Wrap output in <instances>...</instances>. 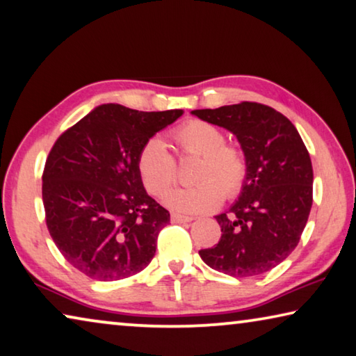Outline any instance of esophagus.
Here are the masks:
<instances>
[{"label": "esophagus", "mask_w": 356, "mask_h": 356, "mask_svg": "<svg viewBox=\"0 0 356 356\" xmlns=\"http://www.w3.org/2000/svg\"><path fill=\"white\" fill-rule=\"evenodd\" d=\"M170 221L175 222V224H179V222H191V221H193V218H191V216H184V215H178V213H172Z\"/></svg>", "instance_id": "1"}]
</instances>
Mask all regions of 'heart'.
Masks as SVG:
<instances>
[{
  "label": "heart",
  "instance_id": "b5f03b06",
  "mask_svg": "<svg viewBox=\"0 0 356 356\" xmlns=\"http://www.w3.org/2000/svg\"><path fill=\"white\" fill-rule=\"evenodd\" d=\"M173 138L183 154L199 157L194 186L168 191L163 204L179 213H205L238 195L248 178L247 157L238 147L226 145V135L216 125L189 121L175 130ZM138 172L146 189L162 195L177 181V162L161 138L147 140L138 154Z\"/></svg>",
  "mask_w": 356,
  "mask_h": 356
}]
</instances>
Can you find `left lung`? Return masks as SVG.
<instances>
[{
  "label": "left lung",
  "mask_w": 356,
  "mask_h": 356,
  "mask_svg": "<svg viewBox=\"0 0 356 356\" xmlns=\"http://www.w3.org/2000/svg\"><path fill=\"white\" fill-rule=\"evenodd\" d=\"M235 135L248 163L238 199L216 215L221 238L200 250L211 269L245 278L269 272L298 247L312 209L314 170L296 127L282 113L243 102L191 111Z\"/></svg>",
  "instance_id": "8db88e82"
}]
</instances>
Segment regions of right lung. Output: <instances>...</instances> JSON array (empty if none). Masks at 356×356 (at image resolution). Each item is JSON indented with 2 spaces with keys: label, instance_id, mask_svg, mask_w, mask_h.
<instances>
[{
  "label": "right lung",
  "instance_id": "1",
  "mask_svg": "<svg viewBox=\"0 0 356 356\" xmlns=\"http://www.w3.org/2000/svg\"><path fill=\"white\" fill-rule=\"evenodd\" d=\"M181 114L108 103L58 136L42 173V204L49 234L74 269L113 282L154 258L170 213L147 195L136 162L146 141Z\"/></svg>",
  "mask_w": 356,
  "mask_h": 356
}]
</instances>
